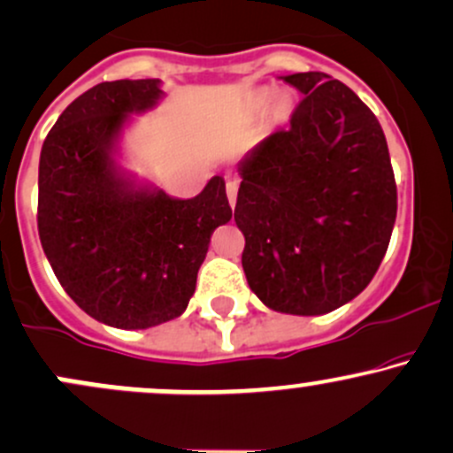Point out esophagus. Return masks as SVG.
I'll list each match as a JSON object with an SVG mask.
<instances>
[{"label":"esophagus","instance_id":"obj_1","mask_svg":"<svg viewBox=\"0 0 453 453\" xmlns=\"http://www.w3.org/2000/svg\"><path fill=\"white\" fill-rule=\"evenodd\" d=\"M226 191H227V200H230V206L234 209V206H236V196H238V183H236V180H227Z\"/></svg>","mask_w":453,"mask_h":453}]
</instances>
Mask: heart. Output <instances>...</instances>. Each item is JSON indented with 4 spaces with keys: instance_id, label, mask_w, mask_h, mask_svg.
I'll return each instance as SVG.
<instances>
[{
    "instance_id": "obj_1",
    "label": "heart",
    "mask_w": 453,
    "mask_h": 453,
    "mask_svg": "<svg viewBox=\"0 0 453 453\" xmlns=\"http://www.w3.org/2000/svg\"><path fill=\"white\" fill-rule=\"evenodd\" d=\"M268 100H270V93L268 91H262L256 97V106H264V104H268ZM288 111H289L288 100H283V97H280V100L274 102V114H277V117H285V114H288Z\"/></svg>"
}]
</instances>
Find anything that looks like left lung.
I'll return each instance as SVG.
<instances>
[{
	"label": "left lung",
	"instance_id": "obj_1",
	"mask_svg": "<svg viewBox=\"0 0 453 453\" xmlns=\"http://www.w3.org/2000/svg\"><path fill=\"white\" fill-rule=\"evenodd\" d=\"M303 93L288 129L238 164L242 268L268 309L324 315L375 277L396 221V180L377 117L324 72L280 76Z\"/></svg>",
	"mask_w": 453,
	"mask_h": 453
}]
</instances>
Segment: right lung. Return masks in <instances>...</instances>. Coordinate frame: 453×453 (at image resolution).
<instances>
[{"mask_svg":"<svg viewBox=\"0 0 453 453\" xmlns=\"http://www.w3.org/2000/svg\"><path fill=\"white\" fill-rule=\"evenodd\" d=\"M159 85L100 82L61 112L40 153L38 232L55 277L87 315L121 330L183 315L212 232L232 219L223 176L179 200L114 159L132 114L161 100Z\"/></svg>","mask_w":453,"mask_h":453,"instance_id":"add662e5","label":"right lung"}]
</instances>
